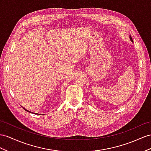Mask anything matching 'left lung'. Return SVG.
Wrapping results in <instances>:
<instances>
[{
    "mask_svg": "<svg viewBox=\"0 0 151 151\" xmlns=\"http://www.w3.org/2000/svg\"><path fill=\"white\" fill-rule=\"evenodd\" d=\"M129 38H130V40L133 42V40H132V37H131V36H129Z\"/></svg>",
    "mask_w": 151,
    "mask_h": 151,
    "instance_id": "obj_1",
    "label": "left lung"
}]
</instances>
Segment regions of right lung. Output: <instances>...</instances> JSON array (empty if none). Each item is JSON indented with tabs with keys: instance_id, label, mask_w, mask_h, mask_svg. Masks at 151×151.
<instances>
[{
	"instance_id": "add662e5",
	"label": "right lung",
	"mask_w": 151,
	"mask_h": 151,
	"mask_svg": "<svg viewBox=\"0 0 151 151\" xmlns=\"http://www.w3.org/2000/svg\"><path fill=\"white\" fill-rule=\"evenodd\" d=\"M23 109H24V110H25V111H28V112H30V113H32V112H31V111H30L27 110V109H25V108H24V107H23ZM35 114H36V113H35Z\"/></svg>"
}]
</instances>
